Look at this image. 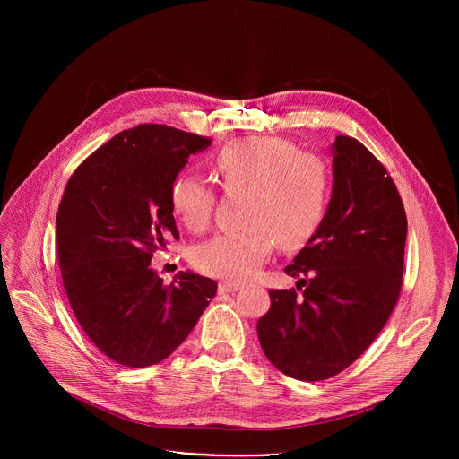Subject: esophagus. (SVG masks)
I'll return each instance as SVG.
<instances>
[{
	"instance_id": "34e87169",
	"label": "esophagus",
	"mask_w": 459,
	"mask_h": 459,
	"mask_svg": "<svg viewBox=\"0 0 459 459\" xmlns=\"http://www.w3.org/2000/svg\"><path fill=\"white\" fill-rule=\"evenodd\" d=\"M239 289H241L239 283H230V281H223V283H220V287H218V290H220L221 294L236 292V290H239Z\"/></svg>"
}]
</instances>
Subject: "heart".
<instances>
[{
    "label": "heart",
    "instance_id": "1",
    "mask_svg": "<svg viewBox=\"0 0 459 459\" xmlns=\"http://www.w3.org/2000/svg\"><path fill=\"white\" fill-rule=\"evenodd\" d=\"M214 165L225 190L247 192V227L198 247L195 265L202 273L245 281L269 259L276 239L292 250L317 230L329 198V169L319 156L298 152L283 140L252 138L221 149ZM170 207L188 230H204L212 216L214 190L198 176L181 174L170 186Z\"/></svg>",
    "mask_w": 459,
    "mask_h": 459
}]
</instances>
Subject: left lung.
<instances>
[{
	"label": "left lung",
	"instance_id": "left-lung-1",
	"mask_svg": "<svg viewBox=\"0 0 459 459\" xmlns=\"http://www.w3.org/2000/svg\"><path fill=\"white\" fill-rule=\"evenodd\" d=\"M333 195L325 216L273 289L257 321L267 359L301 381H321L354 363L381 333L402 290L407 216L385 167L354 138L336 136Z\"/></svg>",
	"mask_w": 459,
	"mask_h": 459
}]
</instances>
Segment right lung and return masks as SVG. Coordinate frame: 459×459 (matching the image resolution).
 Here are the masks:
<instances>
[{
	"instance_id": "add662e5",
	"label": "right lung",
	"mask_w": 459,
	"mask_h": 459,
	"mask_svg": "<svg viewBox=\"0 0 459 459\" xmlns=\"http://www.w3.org/2000/svg\"><path fill=\"white\" fill-rule=\"evenodd\" d=\"M212 140L167 125L123 130L71 176L57 209V261L82 329L110 359L149 367L190 334L218 283L179 273L165 285L151 259L179 238L170 186Z\"/></svg>"
}]
</instances>
